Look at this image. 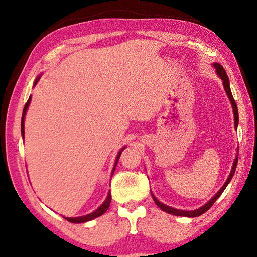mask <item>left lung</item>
<instances>
[{
	"label": "left lung",
	"mask_w": 257,
	"mask_h": 257,
	"mask_svg": "<svg viewBox=\"0 0 257 257\" xmlns=\"http://www.w3.org/2000/svg\"><path fill=\"white\" fill-rule=\"evenodd\" d=\"M213 66H214V68L216 69L217 75H219L220 77H221V79L223 80V86H224V89H225V91H226V95H227V97H228V99H230V101H231V103H232V107H233L234 120H235V121H234V122H235V123H234V125H235V128H237V124H238V111H237L236 102H235V100H234L233 95H232V91H231V88H230V80H228V77H227V75H226L225 69L223 68V66H222L221 64L214 63V64H213ZM237 151H238V150H237ZM237 161H238V155H236L235 160H234V163H233L232 171H231V173H230V176H228V178H227V180H226V182L224 183V185H223V187L220 189L219 192H217L214 196H213V198H212L209 202H207L206 204H204L203 206H201L200 209H196V210H194V211L177 210V209H173V207H170V206H168V205H166V204L161 203V202L158 201V200L155 198V196H154V194L151 193L152 198H154V201L156 202V204H157L158 206H159L162 211H165V212L169 213V214L177 215V216H188V217L199 216V215L203 214V213H205L207 210H209L210 207H211L213 204H214V202L220 198V195L223 193V191L225 190V188L227 187V184L230 183V181L232 180V178H233V176H234V173H235L236 166H237Z\"/></svg>",
	"instance_id": "obj_1"
}]
</instances>
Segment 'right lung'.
<instances>
[{
  "label": "right lung",
  "mask_w": 257,
  "mask_h": 257,
  "mask_svg": "<svg viewBox=\"0 0 257 257\" xmlns=\"http://www.w3.org/2000/svg\"><path fill=\"white\" fill-rule=\"evenodd\" d=\"M38 80H40V77L36 78L35 83H34V86L37 84ZM30 102H31V96H30V98H29V100H27V102L25 103L24 109H23V113H22L21 133H22V136H23V138H24V118H25V113H26L27 108H29ZM124 149H125V147H123V148L118 152V156H117V158H116V161H114V166H113L112 172H111L112 174H113V172H114V169H116V166H117L118 160H119V157H120V155H121V152H122ZM110 202H111V193H110V191H109V193H108V195H107L106 201L103 202V203H102L99 207H98V209H97L95 212H92V213H90V214H87V215H84V216H78V217H65V219H66L68 222H72V223H85V222H87V221H91V220L96 219V217L102 215L103 213H105V212L109 209V205H110Z\"/></svg>",
  "instance_id": "1"
}]
</instances>
